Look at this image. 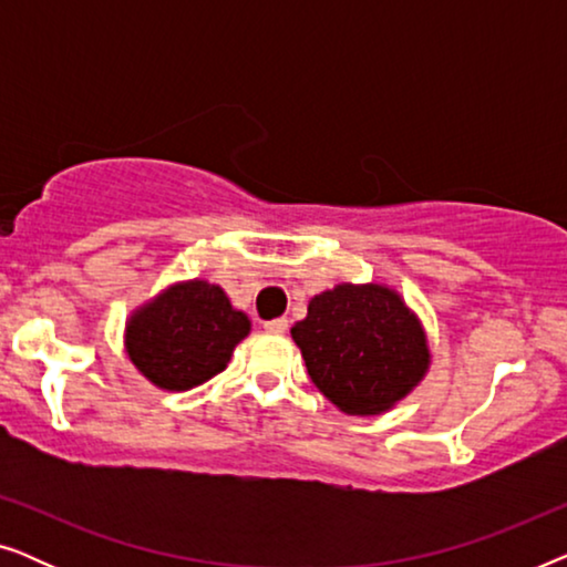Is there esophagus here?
<instances>
[{"label":"esophagus","mask_w":567,"mask_h":567,"mask_svg":"<svg viewBox=\"0 0 567 567\" xmlns=\"http://www.w3.org/2000/svg\"><path fill=\"white\" fill-rule=\"evenodd\" d=\"M262 328H266L268 332H274V336H284L286 328H289V320H286V317H276V320H268Z\"/></svg>","instance_id":"1"}]
</instances>
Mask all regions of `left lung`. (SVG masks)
I'll return each mask as SVG.
<instances>
[{
	"instance_id": "left-lung-1",
	"label": "left lung",
	"mask_w": 567,
	"mask_h": 567,
	"mask_svg": "<svg viewBox=\"0 0 567 567\" xmlns=\"http://www.w3.org/2000/svg\"><path fill=\"white\" fill-rule=\"evenodd\" d=\"M291 338L317 390L348 415H379L429 369L423 328L398 293L377 284L315 297Z\"/></svg>"
}]
</instances>
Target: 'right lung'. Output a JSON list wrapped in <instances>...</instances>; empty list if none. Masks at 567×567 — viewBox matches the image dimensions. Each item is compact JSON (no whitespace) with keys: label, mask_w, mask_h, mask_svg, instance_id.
<instances>
[{"label":"right lung","mask_w":567,"mask_h":567,"mask_svg":"<svg viewBox=\"0 0 567 567\" xmlns=\"http://www.w3.org/2000/svg\"><path fill=\"white\" fill-rule=\"evenodd\" d=\"M250 320L231 309L227 293L206 281L173 289L136 312L126 346L136 369L162 390L183 392L227 369Z\"/></svg>","instance_id":"obj_1"}]
</instances>
